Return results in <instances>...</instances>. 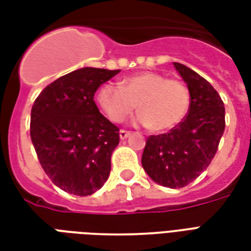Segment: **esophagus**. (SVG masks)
<instances>
[{"instance_id": "34e87169", "label": "esophagus", "mask_w": 251, "mask_h": 251, "mask_svg": "<svg viewBox=\"0 0 251 251\" xmlns=\"http://www.w3.org/2000/svg\"><path fill=\"white\" fill-rule=\"evenodd\" d=\"M130 136V133L129 131H126V130H121L120 131V138L121 140H126L127 137Z\"/></svg>"}]
</instances>
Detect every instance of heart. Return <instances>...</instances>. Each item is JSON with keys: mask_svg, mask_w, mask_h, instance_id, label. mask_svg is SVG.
Returning a JSON list of instances; mask_svg holds the SVG:
<instances>
[{"mask_svg": "<svg viewBox=\"0 0 251 251\" xmlns=\"http://www.w3.org/2000/svg\"><path fill=\"white\" fill-rule=\"evenodd\" d=\"M97 102L111 122L125 121L137 106L140 114L136 117V125L165 131L184 120L191 95L180 80L145 71L125 77L121 84H103L98 90Z\"/></svg>", "mask_w": 251, "mask_h": 251, "instance_id": "heart-1", "label": "heart"}]
</instances>
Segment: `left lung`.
I'll list each match as a JSON object with an SVG mask.
<instances>
[{"label":"left lung","mask_w":251,"mask_h":251,"mask_svg":"<svg viewBox=\"0 0 251 251\" xmlns=\"http://www.w3.org/2000/svg\"><path fill=\"white\" fill-rule=\"evenodd\" d=\"M191 95L188 114L169 133L147 140L141 163L149 177L168 188H181L204 171L225 131V104L204 77L174 63Z\"/></svg>","instance_id":"obj_1"}]
</instances>
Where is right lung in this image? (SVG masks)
<instances>
[{
    "mask_svg": "<svg viewBox=\"0 0 251 251\" xmlns=\"http://www.w3.org/2000/svg\"><path fill=\"white\" fill-rule=\"evenodd\" d=\"M120 70L83 67L48 84L30 113V140L52 183L88 196L109 179L120 129L99 113L94 94Z\"/></svg>",
    "mask_w": 251,
    "mask_h": 251,
    "instance_id": "obj_1",
    "label": "right lung"
}]
</instances>
